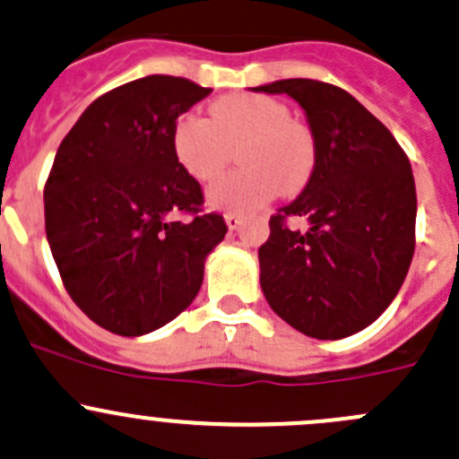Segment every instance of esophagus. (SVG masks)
Listing matches in <instances>:
<instances>
[{"label": "esophagus", "instance_id": "34e87169", "mask_svg": "<svg viewBox=\"0 0 459 459\" xmlns=\"http://www.w3.org/2000/svg\"><path fill=\"white\" fill-rule=\"evenodd\" d=\"M226 226H229L230 230H235V229H239V226H242V215H238V212H226Z\"/></svg>", "mask_w": 459, "mask_h": 459}]
</instances>
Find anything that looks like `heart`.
<instances>
[{
    "label": "heart",
    "mask_w": 459,
    "mask_h": 459,
    "mask_svg": "<svg viewBox=\"0 0 459 459\" xmlns=\"http://www.w3.org/2000/svg\"><path fill=\"white\" fill-rule=\"evenodd\" d=\"M242 170L221 178L206 193L208 206L248 212L275 197L295 193L308 179L316 161L313 140L302 124L289 119V108L257 92L220 97L208 119L182 113L170 131V151L179 169L195 182H211L238 148Z\"/></svg>",
    "instance_id": "1"
}]
</instances>
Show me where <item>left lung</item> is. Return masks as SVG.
<instances>
[{"mask_svg": "<svg viewBox=\"0 0 459 459\" xmlns=\"http://www.w3.org/2000/svg\"><path fill=\"white\" fill-rule=\"evenodd\" d=\"M253 91L293 97L316 142L307 186L271 217L259 247L264 298L304 335L342 340L382 316L409 273L418 212L411 161L340 86L280 80ZM289 216H304L309 230H289Z\"/></svg>", "mask_w": 459, "mask_h": 459, "instance_id": "8db88e82", "label": "left lung"}]
</instances>
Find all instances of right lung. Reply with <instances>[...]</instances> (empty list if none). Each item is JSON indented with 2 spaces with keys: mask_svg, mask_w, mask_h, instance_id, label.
Masks as SVG:
<instances>
[{
  "mask_svg": "<svg viewBox=\"0 0 459 459\" xmlns=\"http://www.w3.org/2000/svg\"><path fill=\"white\" fill-rule=\"evenodd\" d=\"M211 88L148 75L97 97L68 131L44 186L46 238L73 302L135 337L195 299L224 217L170 151L175 119ZM184 214L186 221H178Z\"/></svg>",
  "mask_w": 459,
  "mask_h": 459,
  "instance_id": "right-lung-1",
  "label": "right lung"
}]
</instances>
